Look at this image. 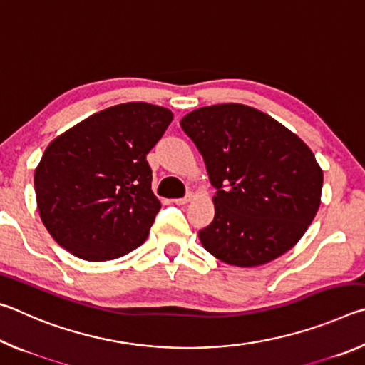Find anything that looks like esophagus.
<instances>
[{
	"mask_svg": "<svg viewBox=\"0 0 365 365\" xmlns=\"http://www.w3.org/2000/svg\"><path fill=\"white\" fill-rule=\"evenodd\" d=\"M191 200H193V195L188 193L187 196L178 197V200H174V202H175V205H187V202H190Z\"/></svg>",
	"mask_w": 365,
	"mask_h": 365,
	"instance_id": "1",
	"label": "esophagus"
}]
</instances>
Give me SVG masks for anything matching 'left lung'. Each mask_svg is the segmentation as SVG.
<instances>
[{"mask_svg":"<svg viewBox=\"0 0 365 365\" xmlns=\"http://www.w3.org/2000/svg\"><path fill=\"white\" fill-rule=\"evenodd\" d=\"M206 163L214 220L205 250L238 267L292 250L316 217L324 174L309 146L280 122L238 103L214 104L180 120Z\"/></svg>","mask_w":365,"mask_h":365,"instance_id":"left-lung-1","label":"left lung"}]
</instances>
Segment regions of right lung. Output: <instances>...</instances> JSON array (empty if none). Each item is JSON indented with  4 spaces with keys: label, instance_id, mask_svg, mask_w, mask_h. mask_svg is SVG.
<instances>
[{
    "label": "right lung",
    "instance_id": "1",
    "mask_svg": "<svg viewBox=\"0 0 365 365\" xmlns=\"http://www.w3.org/2000/svg\"><path fill=\"white\" fill-rule=\"evenodd\" d=\"M174 119L169 109L123 103L54 138L35 169L51 237L85 261H110L145 243L160 202L146 154Z\"/></svg>",
    "mask_w": 365,
    "mask_h": 365
}]
</instances>
